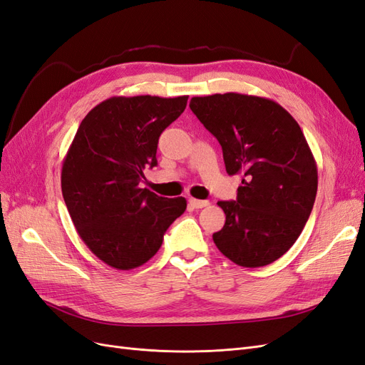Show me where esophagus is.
<instances>
[{
    "label": "esophagus",
    "mask_w": 365,
    "mask_h": 365,
    "mask_svg": "<svg viewBox=\"0 0 365 365\" xmlns=\"http://www.w3.org/2000/svg\"><path fill=\"white\" fill-rule=\"evenodd\" d=\"M208 204H210L208 201L195 200V197H190V200H189V205H190L192 208H204V207H207Z\"/></svg>",
    "instance_id": "34e87169"
}]
</instances>
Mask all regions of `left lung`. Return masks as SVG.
<instances>
[{
  "label": "left lung",
  "instance_id": "obj_1",
  "mask_svg": "<svg viewBox=\"0 0 365 365\" xmlns=\"http://www.w3.org/2000/svg\"><path fill=\"white\" fill-rule=\"evenodd\" d=\"M190 109L222 146L236 201H219L217 250L239 267L280 259L302 235L317 196V163L295 118L271 98L225 93L192 97Z\"/></svg>",
  "mask_w": 365,
  "mask_h": 365
}]
</instances>
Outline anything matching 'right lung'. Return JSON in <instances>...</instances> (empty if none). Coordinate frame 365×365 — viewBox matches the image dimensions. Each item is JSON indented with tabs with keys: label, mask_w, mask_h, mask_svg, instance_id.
Here are the masks:
<instances>
[{
	"label": "right lung",
	"mask_w": 365,
	"mask_h": 365,
	"mask_svg": "<svg viewBox=\"0 0 365 365\" xmlns=\"http://www.w3.org/2000/svg\"><path fill=\"white\" fill-rule=\"evenodd\" d=\"M189 96L111 97L94 106L63 160L61 184L73 224L96 257L115 269L155 256L185 197L141 189L146 165H157L161 132L185 109Z\"/></svg>",
	"instance_id": "add662e5"
}]
</instances>
